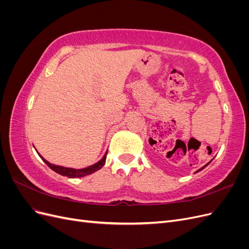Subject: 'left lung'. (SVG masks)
I'll return each instance as SVG.
<instances>
[{"label":"left lung","instance_id":"1","mask_svg":"<svg viewBox=\"0 0 249 249\" xmlns=\"http://www.w3.org/2000/svg\"><path fill=\"white\" fill-rule=\"evenodd\" d=\"M210 163H211V161H210V162H209V163H208V164H206V165H205V166H203V167H202V168H200V169H198V170H197V171H196V172H198V171H200V170H202V169H203V168H205V167H207V166H208V165H209V164H210Z\"/></svg>","mask_w":249,"mask_h":249}]
</instances>
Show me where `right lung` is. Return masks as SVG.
Instances as JSON below:
<instances>
[{
    "instance_id": "1",
    "label": "right lung",
    "mask_w": 249,
    "mask_h": 249,
    "mask_svg": "<svg viewBox=\"0 0 249 249\" xmlns=\"http://www.w3.org/2000/svg\"><path fill=\"white\" fill-rule=\"evenodd\" d=\"M108 153V152H107ZM107 153L105 154V156L102 158V159L91 165V166H88L86 168H82V169H74V168H67V167H62V166H58V165H54V164H51L50 162H48L46 159H43V158L39 155V157L42 159V161L46 163L48 166L52 169L54 170L55 172L59 173V175H61L63 177H67V178H82V177H85V176H89L91 175V173L95 172L96 170L101 169L104 165H105V162H106V158H107Z\"/></svg>"
}]
</instances>
